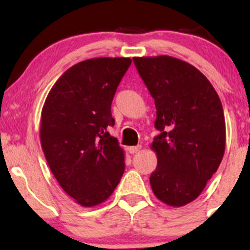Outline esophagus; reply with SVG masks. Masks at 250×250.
Returning a JSON list of instances; mask_svg holds the SVG:
<instances>
[{
  "label": "esophagus",
  "mask_w": 250,
  "mask_h": 250,
  "mask_svg": "<svg viewBox=\"0 0 250 250\" xmlns=\"http://www.w3.org/2000/svg\"><path fill=\"white\" fill-rule=\"evenodd\" d=\"M141 150V146H134V147H129L128 151L130 154H136L137 151Z\"/></svg>",
  "instance_id": "1"
}]
</instances>
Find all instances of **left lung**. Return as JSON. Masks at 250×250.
<instances>
[{
  "instance_id": "left-lung-1",
  "label": "left lung",
  "mask_w": 250,
  "mask_h": 250,
  "mask_svg": "<svg viewBox=\"0 0 250 250\" xmlns=\"http://www.w3.org/2000/svg\"><path fill=\"white\" fill-rule=\"evenodd\" d=\"M133 61L155 100L160 130L150 146L157 156L151 189L166 205L182 207L202 193L222 161V103L207 77L188 62L168 55Z\"/></svg>"
}]
</instances>
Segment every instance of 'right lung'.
I'll return each instance as SVG.
<instances>
[{"label":"right lung","mask_w":250,"mask_h":250,"mask_svg":"<svg viewBox=\"0 0 250 250\" xmlns=\"http://www.w3.org/2000/svg\"><path fill=\"white\" fill-rule=\"evenodd\" d=\"M129 57H97L70 67L50 89L41 113L40 139L51 173L82 207L113 194L125 171V151L108 128L111 102Z\"/></svg>","instance_id":"obj_1"}]
</instances>
